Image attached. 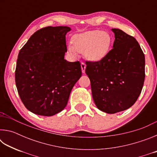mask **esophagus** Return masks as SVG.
<instances>
[{
    "label": "esophagus",
    "mask_w": 157,
    "mask_h": 157,
    "mask_svg": "<svg viewBox=\"0 0 157 157\" xmlns=\"http://www.w3.org/2000/svg\"><path fill=\"white\" fill-rule=\"evenodd\" d=\"M81 68H82V73H85V68H86V64H85V63H84V62L81 63Z\"/></svg>",
    "instance_id": "34e87169"
}]
</instances>
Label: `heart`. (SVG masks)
Returning <instances> with one entry per match:
<instances>
[{
    "mask_svg": "<svg viewBox=\"0 0 157 157\" xmlns=\"http://www.w3.org/2000/svg\"><path fill=\"white\" fill-rule=\"evenodd\" d=\"M72 44L68 50L71 54L84 53L85 57L91 62H100L107 57L111 46V37L107 32L100 30L87 31L75 34Z\"/></svg>",
    "mask_w": 157,
    "mask_h": 157,
    "instance_id": "b5f03b06",
    "label": "heart"
}]
</instances>
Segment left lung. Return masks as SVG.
<instances>
[{
    "instance_id": "obj_1",
    "label": "left lung",
    "mask_w": 157,
    "mask_h": 157,
    "mask_svg": "<svg viewBox=\"0 0 157 157\" xmlns=\"http://www.w3.org/2000/svg\"><path fill=\"white\" fill-rule=\"evenodd\" d=\"M113 48L100 62H86L93 99L100 110L115 113L136 102L145 80V55L134 37L120 29Z\"/></svg>"
}]
</instances>
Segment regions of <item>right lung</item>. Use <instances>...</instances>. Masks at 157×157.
<instances>
[{"instance_id":"right-lung-1","label":"right lung","mask_w":157,"mask_h":157,"mask_svg":"<svg viewBox=\"0 0 157 157\" xmlns=\"http://www.w3.org/2000/svg\"><path fill=\"white\" fill-rule=\"evenodd\" d=\"M67 26H48L35 32L20 50L15 82L21 101L36 115L51 116L67 105L82 76L80 63L64 59Z\"/></svg>"}]
</instances>
